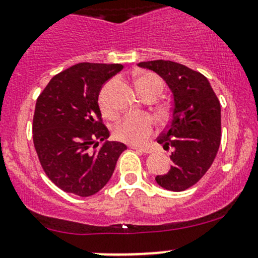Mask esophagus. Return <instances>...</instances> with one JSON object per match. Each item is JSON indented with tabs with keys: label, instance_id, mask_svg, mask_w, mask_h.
<instances>
[{
	"label": "esophagus",
	"instance_id": "obj_1",
	"mask_svg": "<svg viewBox=\"0 0 258 258\" xmlns=\"http://www.w3.org/2000/svg\"><path fill=\"white\" fill-rule=\"evenodd\" d=\"M132 148L137 149V151L142 152V153H144V154L152 153V149L151 148H147V147H132Z\"/></svg>",
	"mask_w": 258,
	"mask_h": 258
}]
</instances>
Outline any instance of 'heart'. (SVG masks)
Instances as JSON below:
<instances>
[{"label": "heart", "mask_w": 258, "mask_h": 258, "mask_svg": "<svg viewBox=\"0 0 258 258\" xmlns=\"http://www.w3.org/2000/svg\"><path fill=\"white\" fill-rule=\"evenodd\" d=\"M136 87L141 96L152 92L162 91V81L153 73H142L137 77ZM100 109L105 116H112V109L105 99V94L100 95ZM154 119L148 114H131L120 120L114 127V136L117 141L133 146H139L148 141L153 133Z\"/></svg>", "instance_id": "b5f03b06"}]
</instances>
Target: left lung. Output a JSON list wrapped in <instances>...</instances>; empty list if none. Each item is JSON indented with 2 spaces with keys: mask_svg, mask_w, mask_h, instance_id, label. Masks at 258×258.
Instances as JSON below:
<instances>
[{
  "mask_svg": "<svg viewBox=\"0 0 258 258\" xmlns=\"http://www.w3.org/2000/svg\"><path fill=\"white\" fill-rule=\"evenodd\" d=\"M153 71L172 94L171 119L157 142L172 148L173 164L166 175L156 177L166 190L183 191L207 173L220 146V102L205 76L171 60L141 62Z\"/></svg>",
  "mask_w": 258,
  "mask_h": 258,
  "instance_id": "8db88e82",
  "label": "left lung"
}]
</instances>
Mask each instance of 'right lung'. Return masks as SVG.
<instances>
[{
  "instance_id": "obj_1",
  "label": "right lung",
  "mask_w": 258,
  "mask_h": 258,
  "mask_svg": "<svg viewBox=\"0 0 258 258\" xmlns=\"http://www.w3.org/2000/svg\"><path fill=\"white\" fill-rule=\"evenodd\" d=\"M122 64L78 63L54 76L36 100L34 147L44 172L66 192L87 198L111 178L126 149L110 142L99 95Z\"/></svg>"
}]
</instances>
